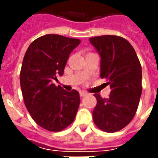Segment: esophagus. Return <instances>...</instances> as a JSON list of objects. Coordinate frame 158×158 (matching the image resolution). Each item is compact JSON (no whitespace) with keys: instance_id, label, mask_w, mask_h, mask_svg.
I'll use <instances>...</instances> for the list:
<instances>
[{"instance_id":"obj_1","label":"esophagus","mask_w":158,"mask_h":158,"mask_svg":"<svg viewBox=\"0 0 158 158\" xmlns=\"http://www.w3.org/2000/svg\"><path fill=\"white\" fill-rule=\"evenodd\" d=\"M87 95V92H85V91H80V96L81 97H85Z\"/></svg>"}]
</instances>
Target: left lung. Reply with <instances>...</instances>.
<instances>
[{"instance_id":"obj_1","label":"left lung","mask_w":158,"mask_h":158,"mask_svg":"<svg viewBox=\"0 0 158 158\" xmlns=\"http://www.w3.org/2000/svg\"><path fill=\"white\" fill-rule=\"evenodd\" d=\"M89 42L101 56V78H106L112 89L107 99L94 94L93 120L101 130L114 133L135 115L143 90L142 66L134 47L124 38L104 35L90 38Z\"/></svg>"}]
</instances>
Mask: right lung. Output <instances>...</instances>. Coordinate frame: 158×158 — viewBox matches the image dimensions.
Wrapping results in <instances>:
<instances>
[{"mask_svg":"<svg viewBox=\"0 0 158 158\" xmlns=\"http://www.w3.org/2000/svg\"><path fill=\"white\" fill-rule=\"evenodd\" d=\"M80 42L47 34L34 40L24 54L20 72L22 94L31 118L44 129L63 130L76 118L79 92L67 91L52 81L63 75L69 54Z\"/></svg>","mask_w":158,"mask_h":158,"instance_id":"obj_1","label":"right lung"}]
</instances>
